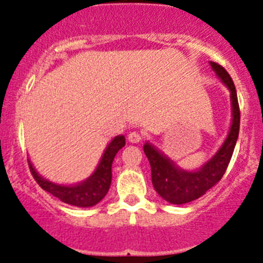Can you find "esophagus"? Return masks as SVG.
Masks as SVG:
<instances>
[{
	"label": "esophagus",
	"mask_w": 263,
	"mask_h": 263,
	"mask_svg": "<svg viewBox=\"0 0 263 263\" xmlns=\"http://www.w3.org/2000/svg\"><path fill=\"white\" fill-rule=\"evenodd\" d=\"M141 140H142L141 134H139V132H136V131L129 132V135H128L129 142H132V144H139V142H141Z\"/></svg>",
	"instance_id": "obj_1"
}]
</instances>
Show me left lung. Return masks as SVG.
<instances>
[{
	"label": "left lung",
	"instance_id": "obj_1",
	"mask_svg": "<svg viewBox=\"0 0 263 263\" xmlns=\"http://www.w3.org/2000/svg\"><path fill=\"white\" fill-rule=\"evenodd\" d=\"M210 66L230 91L232 102V124L229 132L213 158L196 171H185L179 168L172 159L148 141L144 145V153L146 154L151 166L154 188L161 198L173 205H183L197 200L222 178L239 135L240 112L234 82L224 67L215 62H210Z\"/></svg>",
	"mask_w": 263,
	"mask_h": 263
}]
</instances>
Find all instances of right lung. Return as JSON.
Here are the masks:
<instances>
[{
	"instance_id": "right-lung-1",
	"label": "right lung",
	"mask_w": 263,
	"mask_h": 263,
	"mask_svg": "<svg viewBox=\"0 0 263 263\" xmlns=\"http://www.w3.org/2000/svg\"><path fill=\"white\" fill-rule=\"evenodd\" d=\"M126 145V139L123 135H118L108 144L107 148L100 158L97 169L92 172L91 176L85 181L75 184H58L43 178L30 160H28L29 168L36 183L49 192L54 197L60 198L62 202L68 205L78 206V208H91L105 197L112 182V164L115 156L119 150Z\"/></svg>"
}]
</instances>
